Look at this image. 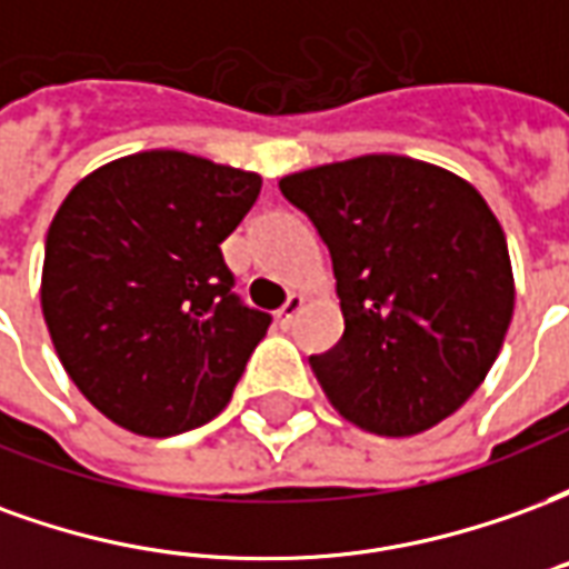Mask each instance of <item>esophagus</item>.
<instances>
[{
	"label": "esophagus",
	"mask_w": 569,
	"mask_h": 569,
	"mask_svg": "<svg viewBox=\"0 0 569 569\" xmlns=\"http://www.w3.org/2000/svg\"><path fill=\"white\" fill-rule=\"evenodd\" d=\"M301 308H305V298H301V296H289V298H286L283 308L277 310V320L283 322V326H289V322L296 320L298 313H301Z\"/></svg>",
	"instance_id": "1"
}]
</instances>
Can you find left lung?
Instances as JSON below:
<instances>
[{
	"instance_id": "obj_1",
	"label": "left lung",
	"mask_w": 569,
	"mask_h": 569,
	"mask_svg": "<svg viewBox=\"0 0 569 569\" xmlns=\"http://www.w3.org/2000/svg\"><path fill=\"white\" fill-rule=\"evenodd\" d=\"M283 198L329 247L345 335L310 369L338 415L415 436L453 415L512 322L509 247L460 176L402 154H362L283 176Z\"/></svg>"
}]
</instances>
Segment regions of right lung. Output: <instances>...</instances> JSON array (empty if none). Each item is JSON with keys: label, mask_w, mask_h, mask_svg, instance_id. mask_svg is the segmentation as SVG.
<instances>
[{"label": "right lung", "mask_w": 569, "mask_h": 569, "mask_svg": "<svg viewBox=\"0 0 569 569\" xmlns=\"http://www.w3.org/2000/svg\"><path fill=\"white\" fill-rule=\"evenodd\" d=\"M259 191V173L154 149L93 170L60 203L42 313L72 383L112 423L167 439L228 406L271 326L222 259Z\"/></svg>", "instance_id": "obj_1"}]
</instances>
